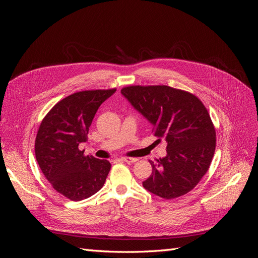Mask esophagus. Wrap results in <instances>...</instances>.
Returning <instances> with one entry per match:
<instances>
[{"label": "esophagus", "mask_w": 258, "mask_h": 258, "mask_svg": "<svg viewBox=\"0 0 258 258\" xmlns=\"http://www.w3.org/2000/svg\"><path fill=\"white\" fill-rule=\"evenodd\" d=\"M121 160L124 161V162H127V163H135V162L138 161L137 158H130V157H122Z\"/></svg>", "instance_id": "esophagus-1"}]
</instances>
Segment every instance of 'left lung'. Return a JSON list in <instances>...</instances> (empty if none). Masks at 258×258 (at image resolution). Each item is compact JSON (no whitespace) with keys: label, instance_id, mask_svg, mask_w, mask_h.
Here are the masks:
<instances>
[{"label":"left lung","instance_id":"left-lung-1","mask_svg":"<svg viewBox=\"0 0 258 258\" xmlns=\"http://www.w3.org/2000/svg\"><path fill=\"white\" fill-rule=\"evenodd\" d=\"M136 110L153 124L154 136L167 142V156L151 161L143 187L163 199L190 191L211 165L216 135L204 103L191 93L169 86H129L121 89Z\"/></svg>","mask_w":258,"mask_h":258}]
</instances>
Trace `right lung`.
<instances>
[{"mask_svg":"<svg viewBox=\"0 0 258 258\" xmlns=\"http://www.w3.org/2000/svg\"><path fill=\"white\" fill-rule=\"evenodd\" d=\"M116 89L75 92L44 117L35 139V157L43 174L59 194L81 201L99 191L111 163L85 156L79 145L87 141L98 108Z\"/></svg>","mask_w":258,"mask_h":258,"instance_id":"1","label":"right lung"}]
</instances>
